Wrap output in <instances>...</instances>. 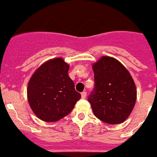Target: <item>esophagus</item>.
Masks as SVG:
<instances>
[{
	"instance_id": "obj_1",
	"label": "esophagus",
	"mask_w": 157,
	"mask_h": 157,
	"mask_svg": "<svg viewBox=\"0 0 157 157\" xmlns=\"http://www.w3.org/2000/svg\"><path fill=\"white\" fill-rule=\"evenodd\" d=\"M86 96V92H82L81 93V98L82 99H85Z\"/></svg>"
}]
</instances>
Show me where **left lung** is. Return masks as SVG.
Returning a JSON list of instances; mask_svg holds the SVG:
<instances>
[{
  "label": "left lung",
  "instance_id": "1",
  "mask_svg": "<svg viewBox=\"0 0 157 157\" xmlns=\"http://www.w3.org/2000/svg\"><path fill=\"white\" fill-rule=\"evenodd\" d=\"M95 86L88 97L93 114L106 124L125 121L137 99L134 80L115 58L102 56L93 64Z\"/></svg>",
  "mask_w": 157,
  "mask_h": 157
}]
</instances>
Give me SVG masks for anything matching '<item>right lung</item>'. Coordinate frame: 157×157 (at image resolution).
<instances>
[{"instance_id": "1", "label": "right lung", "mask_w": 157, "mask_h": 157, "mask_svg": "<svg viewBox=\"0 0 157 157\" xmlns=\"http://www.w3.org/2000/svg\"><path fill=\"white\" fill-rule=\"evenodd\" d=\"M69 67L62 58H53L42 64L30 78L28 101L35 115L42 121L61 119L81 97L69 77Z\"/></svg>"}]
</instances>
